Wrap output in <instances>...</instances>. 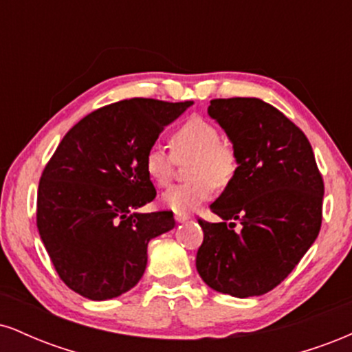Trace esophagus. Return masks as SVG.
Masks as SVG:
<instances>
[{"mask_svg":"<svg viewBox=\"0 0 352 352\" xmlns=\"http://www.w3.org/2000/svg\"><path fill=\"white\" fill-rule=\"evenodd\" d=\"M188 218L190 217L187 213H175V221H179V223H182V221H187Z\"/></svg>","mask_w":352,"mask_h":352,"instance_id":"34e87169","label":"esophagus"}]
</instances>
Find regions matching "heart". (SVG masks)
Returning a JSON list of instances; mask_svg holds the SVG:
<instances>
[{"mask_svg": "<svg viewBox=\"0 0 352 352\" xmlns=\"http://www.w3.org/2000/svg\"><path fill=\"white\" fill-rule=\"evenodd\" d=\"M220 131L201 117H190L170 135V152L152 145L144 155V170L157 187H167L173 179L175 162L192 159L188 177L192 182L175 185L162 195V204L175 213L199 208L213 195L215 187L232 184L238 170L235 148L220 140Z\"/></svg>", "mask_w": 352, "mask_h": 352, "instance_id": "1", "label": "heart"}]
</instances>
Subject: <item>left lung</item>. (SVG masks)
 I'll list each match as a JSON object with an SVG mask.
<instances>
[{"label": "left lung", "instance_id": "left-lung-1", "mask_svg": "<svg viewBox=\"0 0 352 352\" xmlns=\"http://www.w3.org/2000/svg\"><path fill=\"white\" fill-rule=\"evenodd\" d=\"M210 117L232 140L238 170L200 218L197 272L210 288L236 298L272 292L300 263L322 220L324 182L309 140L276 107L256 98L213 99ZM242 227L236 230L232 222Z\"/></svg>", "mask_w": 352, "mask_h": 352}]
</instances>
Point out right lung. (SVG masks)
<instances>
[{"label": "right lung", "instance_id": "add662e5", "mask_svg": "<svg viewBox=\"0 0 352 352\" xmlns=\"http://www.w3.org/2000/svg\"><path fill=\"white\" fill-rule=\"evenodd\" d=\"M185 102L125 99L80 119L44 167L36 223L59 278L94 301L139 283L147 245L175 225L170 210L135 213L157 192L144 155Z\"/></svg>", "mask_w": 352, "mask_h": 352}]
</instances>
